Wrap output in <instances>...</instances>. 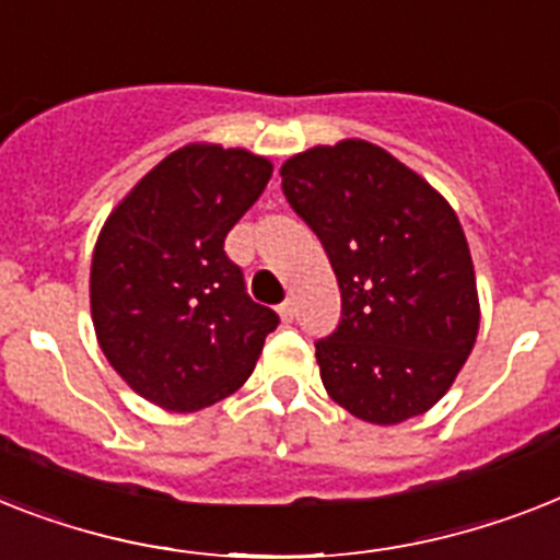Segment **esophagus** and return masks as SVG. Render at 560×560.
Wrapping results in <instances>:
<instances>
[{
  "label": "esophagus",
  "mask_w": 560,
  "mask_h": 560,
  "mask_svg": "<svg viewBox=\"0 0 560 560\" xmlns=\"http://www.w3.org/2000/svg\"><path fill=\"white\" fill-rule=\"evenodd\" d=\"M279 316H281V319H284V322H293L295 304H293V302H284V304H281V307H279Z\"/></svg>",
  "instance_id": "34e87169"
}]
</instances>
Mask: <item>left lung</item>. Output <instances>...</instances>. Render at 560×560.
I'll return each instance as SVG.
<instances>
[{"label": "left lung", "instance_id": "8db88e82", "mask_svg": "<svg viewBox=\"0 0 560 560\" xmlns=\"http://www.w3.org/2000/svg\"><path fill=\"white\" fill-rule=\"evenodd\" d=\"M279 175L342 293V322L316 342L327 397L374 425L438 406L480 330L475 265L452 203L359 138L304 149Z\"/></svg>", "mask_w": 560, "mask_h": 560}]
</instances>
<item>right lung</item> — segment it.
I'll return each instance as SVG.
<instances>
[{
  "instance_id": "add662e5",
  "label": "right lung",
  "mask_w": 560,
  "mask_h": 560,
  "mask_svg": "<svg viewBox=\"0 0 560 560\" xmlns=\"http://www.w3.org/2000/svg\"><path fill=\"white\" fill-rule=\"evenodd\" d=\"M270 175L265 154L186 143L108 212L91 256V322L108 365L152 406L192 413L235 394L279 325L224 253Z\"/></svg>"
}]
</instances>
